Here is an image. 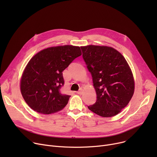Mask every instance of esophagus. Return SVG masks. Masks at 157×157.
<instances>
[{
    "mask_svg": "<svg viewBox=\"0 0 157 157\" xmlns=\"http://www.w3.org/2000/svg\"><path fill=\"white\" fill-rule=\"evenodd\" d=\"M76 93H77L78 94L81 95L82 94H83V89H82V88H80V89H79V91L76 92Z\"/></svg>",
    "mask_w": 157,
    "mask_h": 157,
    "instance_id": "obj_1",
    "label": "esophagus"
}]
</instances>
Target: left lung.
Segmentation results:
<instances>
[{
  "label": "left lung",
  "instance_id": "8db88e82",
  "mask_svg": "<svg viewBox=\"0 0 157 157\" xmlns=\"http://www.w3.org/2000/svg\"><path fill=\"white\" fill-rule=\"evenodd\" d=\"M83 60L91 73L97 101L88 108L102 117L118 114L134 92V81L123 56L108 46H81Z\"/></svg>",
  "mask_w": 157,
  "mask_h": 157
}]
</instances>
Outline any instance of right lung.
Returning a JSON list of instances; mask_svg holds the SVG:
<instances>
[{"label":"right lung","mask_w":157,"mask_h":157,"mask_svg":"<svg viewBox=\"0 0 157 157\" xmlns=\"http://www.w3.org/2000/svg\"><path fill=\"white\" fill-rule=\"evenodd\" d=\"M81 55L79 46L65 45L44 49L32 58L20 81L21 95L31 109L49 114L65 108L71 95L60 91L62 72Z\"/></svg>","instance_id":"right-lung-1"}]
</instances>
